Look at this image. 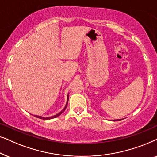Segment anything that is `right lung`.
Listing matches in <instances>:
<instances>
[{
    "label": "right lung",
    "mask_w": 157,
    "mask_h": 157,
    "mask_svg": "<svg viewBox=\"0 0 157 157\" xmlns=\"http://www.w3.org/2000/svg\"><path fill=\"white\" fill-rule=\"evenodd\" d=\"M68 98H67V103H66V106H65V108H64L63 110H62L61 112L60 113H58V114H56V115H55V116H53V117H40V116H35L36 117H37V118H39V119H44V120H45V119H53V118H56V117H59V115H61L62 113L64 111H65V109H66V107H67V105H68Z\"/></svg>",
    "instance_id": "right-lung-1"
}]
</instances>
